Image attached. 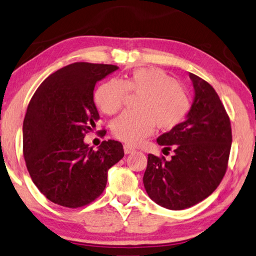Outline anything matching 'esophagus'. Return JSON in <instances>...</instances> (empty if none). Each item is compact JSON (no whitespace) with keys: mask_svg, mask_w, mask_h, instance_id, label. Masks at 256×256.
Masks as SVG:
<instances>
[{"mask_svg":"<svg viewBox=\"0 0 256 256\" xmlns=\"http://www.w3.org/2000/svg\"><path fill=\"white\" fill-rule=\"evenodd\" d=\"M124 150L126 154H130L132 152H135V148H132V146H129V145H124Z\"/></svg>","mask_w":256,"mask_h":256,"instance_id":"1","label":"esophagus"}]
</instances>
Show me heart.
I'll return each mask as SVG.
<instances>
[{
	"mask_svg": "<svg viewBox=\"0 0 256 256\" xmlns=\"http://www.w3.org/2000/svg\"><path fill=\"white\" fill-rule=\"evenodd\" d=\"M127 92L140 95L136 112H124L113 120L111 130L124 143L136 145L152 132L171 130L186 119L192 100L185 86L158 68H138L122 80L111 79L95 92V103L100 111L114 114L124 106Z\"/></svg>",
	"mask_w": 256,
	"mask_h": 256,
	"instance_id": "1",
	"label": "heart"
}]
</instances>
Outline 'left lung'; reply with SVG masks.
I'll use <instances>...</instances> for the list:
<instances>
[{
  "label": "left lung",
  "mask_w": 256,
  "mask_h": 256,
  "mask_svg": "<svg viewBox=\"0 0 256 256\" xmlns=\"http://www.w3.org/2000/svg\"><path fill=\"white\" fill-rule=\"evenodd\" d=\"M195 98L185 121L158 138L170 160L148 154L143 182L154 202L184 210L202 202L220 185L228 168L232 124L214 88L190 74Z\"/></svg>",
  "instance_id": "1"
}]
</instances>
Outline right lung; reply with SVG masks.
<instances>
[{
  "label": "right lung",
  "instance_id": "1",
  "mask_svg": "<svg viewBox=\"0 0 256 256\" xmlns=\"http://www.w3.org/2000/svg\"><path fill=\"white\" fill-rule=\"evenodd\" d=\"M118 70L113 64L76 62L45 79L24 119V158L32 182L46 198L77 208L106 190L108 170L124 158L122 144L103 140L98 150L84 143L100 119L95 84ZM104 137L106 129L98 130Z\"/></svg>",
  "mask_w": 256,
  "mask_h": 256
}]
</instances>
